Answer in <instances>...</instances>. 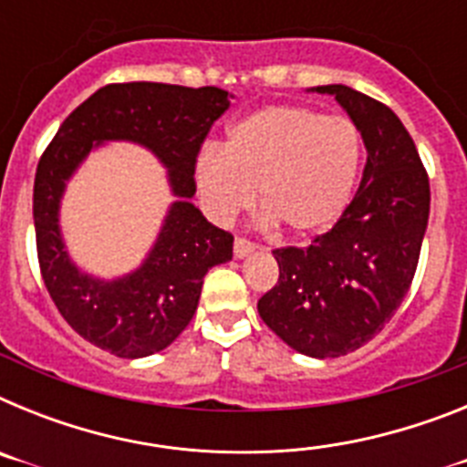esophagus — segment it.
Returning a JSON list of instances; mask_svg holds the SVG:
<instances>
[{"label":"esophagus","instance_id":"esophagus-1","mask_svg":"<svg viewBox=\"0 0 467 467\" xmlns=\"http://www.w3.org/2000/svg\"><path fill=\"white\" fill-rule=\"evenodd\" d=\"M254 253V243H250L247 238H236L234 241V254H236L238 259L247 257V254Z\"/></svg>","mask_w":467,"mask_h":467}]
</instances>
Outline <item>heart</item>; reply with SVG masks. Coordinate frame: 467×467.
<instances>
[{"mask_svg": "<svg viewBox=\"0 0 467 467\" xmlns=\"http://www.w3.org/2000/svg\"><path fill=\"white\" fill-rule=\"evenodd\" d=\"M362 166V135L348 117L274 105L229 128L224 151L196 159V187L213 220L259 205L285 236H320L341 220Z\"/></svg>", "mask_w": 467, "mask_h": 467, "instance_id": "heart-1", "label": "heart"}]
</instances>
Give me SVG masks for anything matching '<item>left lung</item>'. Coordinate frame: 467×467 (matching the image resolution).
Here are the masks:
<instances>
[{
  "label": "left lung",
  "mask_w": 467,
  "mask_h": 467,
  "mask_svg": "<svg viewBox=\"0 0 467 467\" xmlns=\"http://www.w3.org/2000/svg\"><path fill=\"white\" fill-rule=\"evenodd\" d=\"M337 98L367 150L360 189L341 220L308 247H278V283L259 299L262 320L311 358L353 353L393 317L410 292L431 214V184L395 111L348 86Z\"/></svg>",
  "instance_id": "8db88e82"
}]
</instances>
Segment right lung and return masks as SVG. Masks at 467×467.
Instances as JSON below:
<instances>
[{
	"instance_id": "obj_1",
	"label": "right lung",
	"mask_w": 467,
	"mask_h": 467,
	"mask_svg": "<svg viewBox=\"0 0 467 467\" xmlns=\"http://www.w3.org/2000/svg\"><path fill=\"white\" fill-rule=\"evenodd\" d=\"M226 109L229 93L214 86L109 84L65 119L41 154L32 205L41 278L69 327L98 348L119 358H147L171 346L192 323L203 275L234 257V236L210 224L192 203L198 151ZM107 139H128L154 150L178 196L143 266L117 281L81 275L57 226L67 180Z\"/></svg>"
}]
</instances>
